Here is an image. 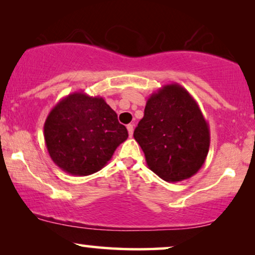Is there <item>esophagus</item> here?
Listing matches in <instances>:
<instances>
[{
    "mask_svg": "<svg viewBox=\"0 0 255 255\" xmlns=\"http://www.w3.org/2000/svg\"><path fill=\"white\" fill-rule=\"evenodd\" d=\"M127 128H128V135H130V137H132V134H133V124H128V127H127Z\"/></svg>",
    "mask_w": 255,
    "mask_h": 255,
    "instance_id": "1",
    "label": "esophagus"
}]
</instances>
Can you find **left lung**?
Listing matches in <instances>:
<instances>
[{
  "instance_id": "1",
  "label": "left lung",
  "mask_w": 255,
  "mask_h": 255,
  "mask_svg": "<svg viewBox=\"0 0 255 255\" xmlns=\"http://www.w3.org/2000/svg\"><path fill=\"white\" fill-rule=\"evenodd\" d=\"M133 137L148 168L167 182L195 175L204 165L210 128L196 101L179 83L149 95Z\"/></svg>"
}]
</instances>
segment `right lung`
I'll use <instances>...</instances> for the list:
<instances>
[{"label":"right lung","mask_w":255,"mask_h":255,"mask_svg":"<svg viewBox=\"0 0 255 255\" xmlns=\"http://www.w3.org/2000/svg\"><path fill=\"white\" fill-rule=\"evenodd\" d=\"M128 137L103 97L75 92L48 114L44 138L51 159L64 172L87 176L99 172Z\"/></svg>","instance_id":"add662e5"}]
</instances>
